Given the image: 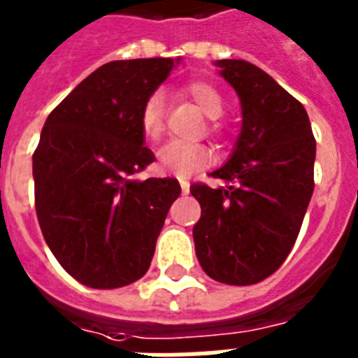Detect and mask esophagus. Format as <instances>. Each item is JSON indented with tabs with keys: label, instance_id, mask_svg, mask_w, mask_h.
<instances>
[{
	"label": "esophagus",
	"instance_id": "1",
	"mask_svg": "<svg viewBox=\"0 0 358 358\" xmlns=\"http://www.w3.org/2000/svg\"><path fill=\"white\" fill-rule=\"evenodd\" d=\"M180 187H182V193H184V195L189 193V182L185 178H180Z\"/></svg>",
	"mask_w": 358,
	"mask_h": 358
}]
</instances>
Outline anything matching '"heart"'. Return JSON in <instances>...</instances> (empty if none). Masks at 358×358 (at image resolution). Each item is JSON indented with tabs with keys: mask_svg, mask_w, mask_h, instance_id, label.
Returning a JSON list of instances; mask_svg holds the SVG:
<instances>
[{
	"mask_svg": "<svg viewBox=\"0 0 358 358\" xmlns=\"http://www.w3.org/2000/svg\"><path fill=\"white\" fill-rule=\"evenodd\" d=\"M185 92L196 102L210 119H219L224 111L223 94L206 81H193L185 87ZM163 108L165 98L162 92H154L141 109V131L148 139H156L163 129ZM212 159L204 146L187 145L182 141H171L157 150V171L163 174L189 176L196 169L204 167Z\"/></svg>",
	"mask_w": 358,
	"mask_h": 358,
	"instance_id": "b5f03b06",
	"label": "heart"
}]
</instances>
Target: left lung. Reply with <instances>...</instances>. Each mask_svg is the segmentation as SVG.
Returning <instances> with one entry per match:
<instances>
[{
    "mask_svg": "<svg viewBox=\"0 0 358 358\" xmlns=\"http://www.w3.org/2000/svg\"><path fill=\"white\" fill-rule=\"evenodd\" d=\"M213 64L238 94L241 129L212 173L224 185H191L202 210L195 252L213 280L249 286L277 271L294 247L314 191L316 141L303 103L271 76L241 59Z\"/></svg>",
    "mask_w": 358,
    "mask_h": 358,
    "instance_id": "1",
    "label": "left lung"
}]
</instances>
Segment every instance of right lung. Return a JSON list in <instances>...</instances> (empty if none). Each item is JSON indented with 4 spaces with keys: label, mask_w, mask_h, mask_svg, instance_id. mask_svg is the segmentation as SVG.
I'll return each instance as SVG.
<instances>
[{
    "label": "right lung",
    "mask_w": 358,
    "mask_h": 358,
    "mask_svg": "<svg viewBox=\"0 0 358 358\" xmlns=\"http://www.w3.org/2000/svg\"><path fill=\"white\" fill-rule=\"evenodd\" d=\"M180 61H111L44 122L33 154L36 217L64 271L89 288L128 286L148 271L182 193L176 178H134L156 159L145 146L141 109Z\"/></svg>",
    "instance_id": "add662e5"
}]
</instances>
